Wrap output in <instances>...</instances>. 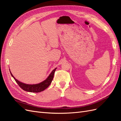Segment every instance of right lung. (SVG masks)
<instances>
[{"label": "right lung", "mask_w": 121, "mask_h": 121, "mask_svg": "<svg viewBox=\"0 0 121 121\" xmlns=\"http://www.w3.org/2000/svg\"><path fill=\"white\" fill-rule=\"evenodd\" d=\"M56 68H55L51 72L49 75L48 76V77H47L45 80H44L43 81L40 82L38 84H25L24 83L21 82L19 80H17L15 78V77L13 76L12 73H11L10 69V73L11 74V75L13 78V79L15 80V81L17 83L18 85L23 90L28 91V92H36L38 93L41 92L44 90L45 89H46L47 87H48L50 84L52 83L53 78L55 71H56Z\"/></svg>", "instance_id": "right-lung-1"}]
</instances>
